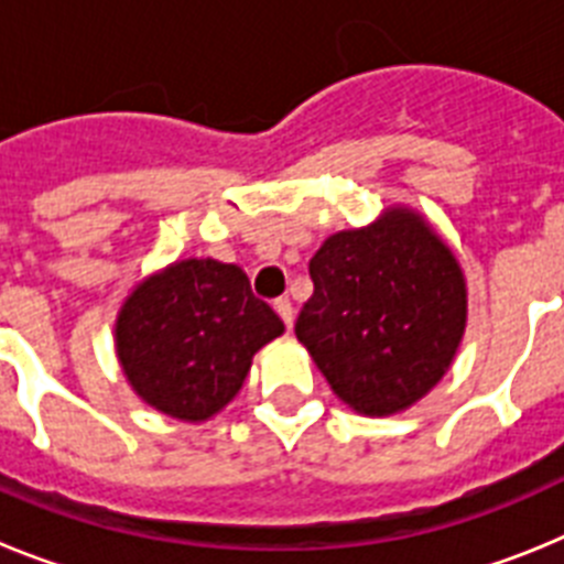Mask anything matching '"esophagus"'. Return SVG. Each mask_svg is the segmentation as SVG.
Wrapping results in <instances>:
<instances>
[{"label":"esophagus","mask_w":564,"mask_h":564,"mask_svg":"<svg viewBox=\"0 0 564 564\" xmlns=\"http://www.w3.org/2000/svg\"><path fill=\"white\" fill-rule=\"evenodd\" d=\"M273 311H276L279 316H282L285 327H288V330H291V327H293V302H291V299H288V296L276 299V302H273Z\"/></svg>","instance_id":"34e87169"}]
</instances>
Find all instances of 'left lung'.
<instances>
[{
  "mask_svg": "<svg viewBox=\"0 0 564 564\" xmlns=\"http://www.w3.org/2000/svg\"><path fill=\"white\" fill-rule=\"evenodd\" d=\"M296 338L350 410L395 415L446 376L466 330V279L412 208L338 231L311 259Z\"/></svg>",
  "mask_w": 564,
  "mask_h": 564,
  "instance_id": "obj_1",
  "label": "left lung"
}]
</instances>
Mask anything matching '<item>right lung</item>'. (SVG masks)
<instances>
[{
    "label": "right lung",
    "mask_w": 564,
    "mask_h": 564,
    "mask_svg": "<svg viewBox=\"0 0 564 564\" xmlns=\"http://www.w3.org/2000/svg\"><path fill=\"white\" fill-rule=\"evenodd\" d=\"M282 333V318L253 296L242 268L181 259L129 293L115 350L149 406L200 423L242 390L253 352Z\"/></svg>",
    "instance_id": "right-lung-1"
}]
</instances>
